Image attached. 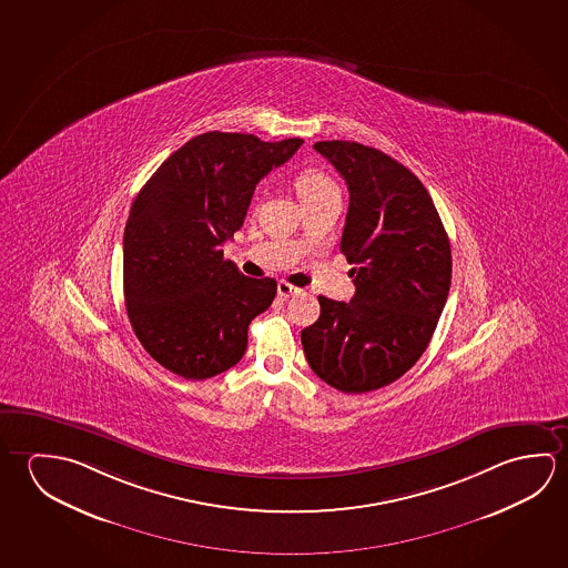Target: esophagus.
Listing matches in <instances>:
<instances>
[{"label":"esophagus","mask_w":568,"mask_h":568,"mask_svg":"<svg viewBox=\"0 0 568 568\" xmlns=\"http://www.w3.org/2000/svg\"><path fill=\"white\" fill-rule=\"evenodd\" d=\"M277 293H280V297L288 298L291 295H297V293H301V288L293 287L291 283H287V281H280V285H277Z\"/></svg>","instance_id":"esophagus-1"}]
</instances>
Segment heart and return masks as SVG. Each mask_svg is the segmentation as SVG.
<instances>
[{
    "instance_id": "heart-1",
    "label": "heart",
    "mask_w": 568,
    "mask_h": 568,
    "mask_svg": "<svg viewBox=\"0 0 568 568\" xmlns=\"http://www.w3.org/2000/svg\"><path fill=\"white\" fill-rule=\"evenodd\" d=\"M295 190L303 204H313L318 200H325L328 195L338 194V187L331 178L326 176L318 168H305L295 176Z\"/></svg>"
}]
</instances>
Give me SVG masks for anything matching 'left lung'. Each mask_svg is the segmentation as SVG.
<instances>
[{"mask_svg": "<svg viewBox=\"0 0 568 568\" xmlns=\"http://www.w3.org/2000/svg\"><path fill=\"white\" fill-rule=\"evenodd\" d=\"M313 149L348 186L341 252L356 291L351 303L321 295V316L301 343L328 386L378 390L428 348L452 285L449 240L428 190L404 164L348 140Z\"/></svg>", "mask_w": 568, "mask_h": 568, "instance_id": "8db88e82", "label": "left lung"}]
</instances>
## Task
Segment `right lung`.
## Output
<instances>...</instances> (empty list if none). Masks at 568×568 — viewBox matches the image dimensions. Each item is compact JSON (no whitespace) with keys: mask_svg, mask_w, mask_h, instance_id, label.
<instances>
[{"mask_svg":"<svg viewBox=\"0 0 568 568\" xmlns=\"http://www.w3.org/2000/svg\"><path fill=\"white\" fill-rule=\"evenodd\" d=\"M301 139L263 142L205 132L168 156L132 202L124 227V301L144 351L186 381L242 361L247 326L277 281L245 277L222 245L243 225L255 186Z\"/></svg>","mask_w":568,"mask_h":568,"instance_id":"add662e5","label":"right lung"}]
</instances>
